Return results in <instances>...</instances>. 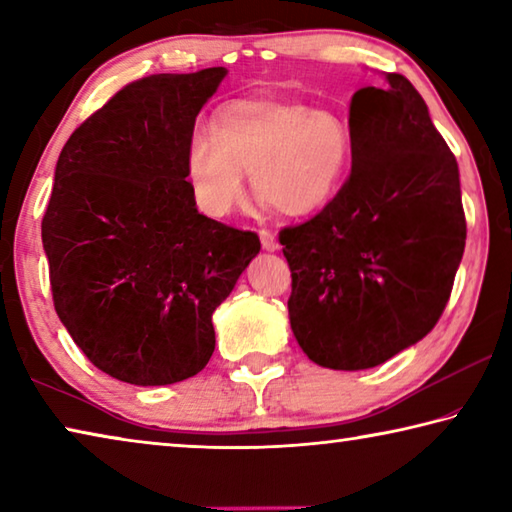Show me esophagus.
<instances>
[{"label": "esophagus", "mask_w": 512, "mask_h": 512, "mask_svg": "<svg viewBox=\"0 0 512 512\" xmlns=\"http://www.w3.org/2000/svg\"><path fill=\"white\" fill-rule=\"evenodd\" d=\"M259 239H262V248L268 250V253H275L280 244H277V239L271 230H259Z\"/></svg>", "instance_id": "1"}]
</instances>
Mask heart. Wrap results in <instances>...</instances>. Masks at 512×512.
<instances>
[{"instance_id":"obj_1","label":"heart","mask_w":512,"mask_h":512,"mask_svg":"<svg viewBox=\"0 0 512 512\" xmlns=\"http://www.w3.org/2000/svg\"><path fill=\"white\" fill-rule=\"evenodd\" d=\"M354 137L348 121L287 99H239L223 106L212 131L198 126L185 149L194 201L225 216L244 201V173L259 201L284 216H311L348 183Z\"/></svg>"}]
</instances>
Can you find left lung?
Instances as JSON below:
<instances>
[{
    "label": "left lung",
    "instance_id": "obj_1",
    "mask_svg": "<svg viewBox=\"0 0 512 512\" xmlns=\"http://www.w3.org/2000/svg\"><path fill=\"white\" fill-rule=\"evenodd\" d=\"M350 103L352 173L314 219L280 232L289 318L307 357L366 370L427 336L465 250L458 164L402 74Z\"/></svg>",
    "mask_w": 512,
    "mask_h": 512
}]
</instances>
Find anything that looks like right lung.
I'll return each instance as SVG.
<instances>
[{"mask_svg": "<svg viewBox=\"0 0 512 512\" xmlns=\"http://www.w3.org/2000/svg\"><path fill=\"white\" fill-rule=\"evenodd\" d=\"M225 67L153 74L119 90L56 162L42 246L60 323L94 366L135 386L201 372L212 314L259 237L198 214L187 140Z\"/></svg>", "mask_w": 512, "mask_h": 512, "instance_id": "add662e5", "label": "right lung"}]
</instances>
